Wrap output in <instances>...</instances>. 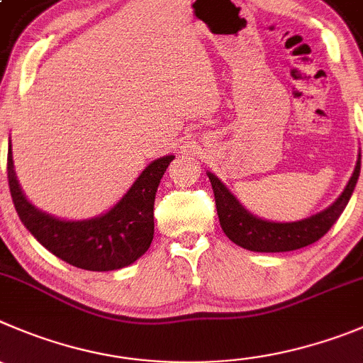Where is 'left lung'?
Returning <instances> with one entry per match:
<instances>
[{
    "mask_svg": "<svg viewBox=\"0 0 363 363\" xmlns=\"http://www.w3.org/2000/svg\"><path fill=\"white\" fill-rule=\"evenodd\" d=\"M360 164L362 155L358 153L357 165H354V171L346 189L328 208L320 210L306 219L292 220V223H278V220H267L253 216L250 210L244 208L242 203L231 194L230 189L213 172H206V174H208L213 196H216L220 228L228 239L244 250L257 251V253H283V251L301 250L326 235L328 230L344 212L351 194H353L354 185L360 176Z\"/></svg>",
    "mask_w": 363,
    "mask_h": 363,
    "instance_id": "1",
    "label": "left lung"
}]
</instances>
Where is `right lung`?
<instances>
[{
    "mask_svg": "<svg viewBox=\"0 0 363 363\" xmlns=\"http://www.w3.org/2000/svg\"><path fill=\"white\" fill-rule=\"evenodd\" d=\"M174 155L151 162L126 194L101 216L91 219H60L28 201L19 185L9 143V187L13 206L26 230L60 260L85 271H116L139 260L155 233V194Z\"/></svg>",
    "mask_w": 363,
    "mask_h": 363,
    "instance_id": "right-lung-1",
    "label": "right lung"
}]
</instances>
